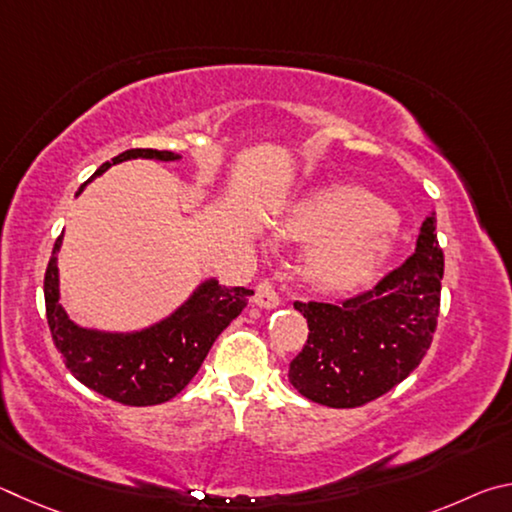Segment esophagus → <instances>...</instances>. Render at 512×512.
I'll list each match as a JSON object with an SVG mask.
<instances>
[{
  "label": "esophagus",
  "instance_id": "esophagus-1",
  "mask_svg": "<svg viewBox=\"0 0 512 512\" xmlns=\"http://www.w3.org/2000/svg\"><path fill=\"white\" fill-rule=\"evenodd\" d=\"M279 292H276V288H274V283L270 281V279H263V281H258V285H256V290H254V303L256 306H261V308H276L279 306Z\"/></svg>",
  "mask_w": 512,
  "mask_h": 512
}]
</instances>
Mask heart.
<instances>
[{
	"label": "heart",
	"mask_w": 512,
	"mask_h": 512,
	"mask_svg": "<svg viewBox=\"0 0 512 512\" xmlns=\"http://www.w3.org/2000/svg\"><path fill=\"white\" fill-rule=\"evenodd\" d=\"M391 227V215L378 197L355 186H339L301 204L283 233L319 242L308 256V276L324 288L346 290L369 279L384 261Z\"/></svg>",
	"instance_id": "b5f03b06"
}]
</instances>
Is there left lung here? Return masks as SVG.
I'll return each instance as SVG.
<instances>
[{
  "label": "left lung",
  "mask_w": 512,
  "mask_h": 512,
  "mask_svg": "<svg viewBox=\"0 0 512 512\" xmlns=\"http://www.w3.org/2000/svg\"><path fill=\"white\" fill-rule=\"evenodd\" d=\"M443 267L436 211H429L416 249L371 290L335 303L294 301L308 339L290 362L292 387L319 405L353 409L400 384L434 342Z\"/></svg>",
  "instance_id": "obj_1"
}]
</instances>
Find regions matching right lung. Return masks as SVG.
Listing matches in <instances>:
<instances>
[{
	"instance_id": "obj_1",
	"label": "right lung",
	"mask_w": 512,
	"mask_h": 512,
	"mask_svg": "<svg viewBox=\"0 0 512 512\" xmlns=\"http://www.w3.org/2000/svg\"><path fill=\"white\" fill-rule=\"evenodd\" d=\"M134 157L177 159L170 150L132 148L105 161L96 175ZM83 188L85 184L78 193ZM60 240L62 233L44 272V306L53 346L78 382L121 405L148 407L175 398L193 380L215 339L251 297L247 288H222L218 281H206L173 317L157 326L132 335L92 333L71 324L58 303L56 254Z\"/></svg>"
}]
</instances>
